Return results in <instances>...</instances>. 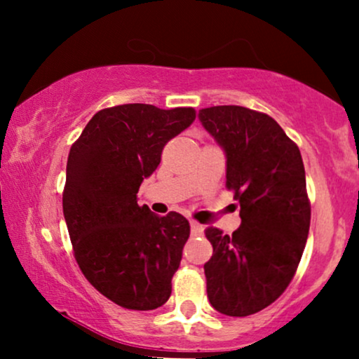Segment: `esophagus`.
<instances>
[{"instance_id":"obj_1","label":"esophagus","mask_w":359,"mask_h":359,"mask_svg":"<svg viewBox=\"0 0 359 359\" xmlns=\"http://www.w3.org/2000/svg\"><path fill=\"white\" fill-rule=\"evenodd\" d=\"M191 231L192 236H199V234L204 233V226L199 224L197 221H191Z\"/></svg>"}]
</instances>
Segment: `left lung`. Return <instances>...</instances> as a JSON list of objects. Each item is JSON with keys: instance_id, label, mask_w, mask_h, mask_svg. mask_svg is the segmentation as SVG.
<instances>
[{"instance_id": "8db88e82", "label": "left lung", "mask_w": 359, "mask_h": 359, "mask_svg": "<svg viewBox=\"0 0 359 359\" xmlns=\"http://www.w3.org/2000/svg\"><path fill=\"white\" fill-rule=\"evenodd\" d=\"M226 151V187L240 203L231 236L205 229L212 257L204 265L208 299L231 317L257 314L285 292L306 248L311 201L299 147L273 118L243 106L199 111Z\"/></svg>"}]
</instances>
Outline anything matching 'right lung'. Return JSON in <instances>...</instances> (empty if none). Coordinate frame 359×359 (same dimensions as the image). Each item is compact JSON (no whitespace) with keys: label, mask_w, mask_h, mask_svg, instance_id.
Wrapping results in <instances>:
<instances>
[{"label":"right lung","mask_w":359,"mask_h":359,"mask_svg":"<svg viewBox=\"0 0 359 359\" xmlns=\"http://www.w3.org/2000/svg\"><path fill=\"white\" fill-rule=\"evenodd\" d=\"M194 119V108H104L69 151L62 208L74 258L90 285L125 309L154 311L172 294L191 226L179 212L160 217L138 205L137 194Z\"/></svg>","instance_id":"right-lung-1"}]
</instances>
